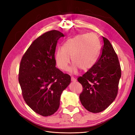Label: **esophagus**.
<instances>
[{
    "label": "esophagus",
    "instance_id": "obj_1",
    "mask_svg": "<svg viewBox=\"0 0 135 135\" xmlns=\"http://www.w3.org/2000/svg\"><path fill=\"white\" fill-rule=\"evenodd\" d=\"M76 81V79L74 78V77H71V81H73V82H75Z\"/></svg>",
    "mask_w": 135,
    "mask_h": 135
}]
</instances>
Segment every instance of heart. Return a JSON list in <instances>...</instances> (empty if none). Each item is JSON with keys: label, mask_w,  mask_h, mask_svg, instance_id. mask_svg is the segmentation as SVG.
Here are the masks:
<instances>
[{"label": "heart", "mask_w": 135, "mask_h": 135, "mask_svg": "<svg viewBox=\"0 0 135 135\" xmlns=\"http://www.w3.org/2000/svg\"><path fill=\"white\" fill-rule=\"evenodd\" d=\"M100 53V45L97 36L93 33L81 34L66 41L62 48L57 49L55 60L57 67L61 70L70 68L71 73L76 74L80 69L87 71L96 64Z\"/></svg>", "instance_id": "1"}]
</instances>
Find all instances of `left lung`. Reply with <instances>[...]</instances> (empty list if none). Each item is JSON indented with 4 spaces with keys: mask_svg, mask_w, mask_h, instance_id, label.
Listing matches in <instances>:
<instances>
[{
    "mask_svg": "<svg viewBox=\"0 0 135 135\" xmlns=\"http://www.w3.org/2000/svg\"><path fill=\"white\" fill-rule=\"evenodd\" d=\"M102 54L93 67L78 81L83 86L79 99L82 105L93 113L105 110L116 98L121 76L117 54L107 39L103 36Z\"/></svg>",
    "mask_w": 135,
    "mask_h": 135,
    "instance_id": "obj_1",
    "label": "left lung"
}]
</instances>
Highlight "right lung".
Listing matches in <instances>:
<instances>
[{
  "label": "right lung",
  "mask_w": 135,
  "mask_h": 135,
  "mask_svg": "<svg viewBox=\"0 0 135 135\" xmlns=\"http://www.w3.org/2000/svg\"><path fill=\"white\" fill-rule=\"evenodd\" d=\"M62 36L57 30L44 33L30 45L20 62L18 81L23 98L33 111L44 117L57 111L61 94L71 83V76L56 67V47Z\"/></svg>",
  "instance_id": "1"
}]
</instances>
